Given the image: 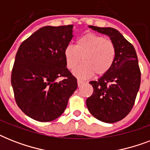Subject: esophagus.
<instances>
[{
    "label": "esophagus",
    "mask_w": 150,
    "mask_h": 150,
    "mask_svg": "<svg viewBox=\"0 0 150 150\" xmlns=\"http://www.w3.org/2000/svg\"><path fill=\"white\" fill-rule=\"evenodd\" d=\"M77 83H78V86H82V85L84 83V82H83V81H82V80L78 79Z\"/></svg>",
    "instance_id": "esophagus-1"
}]
</instances>
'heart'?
Instances as JSON below:
<instances>
[{
	"label": "heart",
	"mask_w": 150,
	"mask_h": 150,
	"mask_svg": "<svg viewBox=\"0 0 150 150\" xmlns=\"http://www.w3.org/2000/svg\"><path fill=\"white\" fill-rule=\"evenodd\" d=\"M67 68L74 70L81 60L83 63L74 71V75L80 79H86L95 73L103 75L113 66L116 57V47L110 40L94 33H87L80 36L75 47L67 46L64 50Z\"/></svg>",
	"instance_id": "obj_1"
}]
</instances>
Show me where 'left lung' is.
I'll return each mask as SVG.
<instances>
[{
    "instance_id": "obj_1",
    "label": "left lung",
    "mask_w": 150,
    "mask_h": 150,
    "mask_svg": "<svg viewBox=\"0 0 150 150\" xmlns=\"http://www.w3.org/2000/svg\"><path fill=\"white\" fill-rule=\"evenodd\" d=\"M89 27L109 36L116 47V57L108 72L98 81L89 82L93 93L86 100V106L99 121L114 123L125 118L135 104L141 82L137 54L132 44L117 29Z\"/></svg>"
}]
</instances>
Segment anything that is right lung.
<instances>
[{
	"label": "right lung",
	"mask_w": 150,
	"mask_h": 150,
	"mask_svg": "<svg viewBox=\"0 0 150 150\" xmlns=\"http://www.w3.org/2000/svg\"><path fill=\"white\" fill-rule=\"evenodd\" d=\"M72 26L40 28L18 50L11 77L15 102L36 121L49 122L61 116L77 89V79L66 68L64 57Z\"/></svg>",
	"instance_id": "add662e5"
}]
</instances>
